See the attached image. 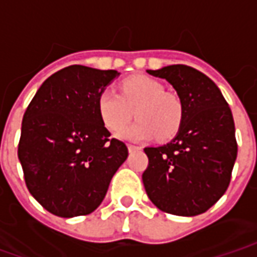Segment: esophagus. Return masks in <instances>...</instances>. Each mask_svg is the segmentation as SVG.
<instances>
[{
    "mask_svg": "<svg viewBox=\"0 0 257 257\" xmlns=\"http://www.w3.org/2000/svg\"><path fill=\"white\" fill-rule=\"evenodd\" d=\"M128 150H129V153H132V151H138V150H140V147H139V146L128 145Z\"/></svg>",
    "mask_w": 257,
    "mask_h": 257,
    "instance_id": "esophagus-1",
    "label": "esophagus"
}]
</instances>
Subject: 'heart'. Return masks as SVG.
I'll return each instance as SVG.
<instances>
[{"instance_id": "obj_1", "label": "heart", "mask_w": 257, "mask_h": 257, "mask_svg": "<svg viewBox=\"0 0 257 257\" xmlns=\"http://www.w3.org/2000/svg\"><path fill=\"white\" fill-rule=\"evenodd\" d=\"M97 108L107 128L117 132L138 117V121L119 132L128 140H143L157 135L168 139L176 134L183 119V104L176 95L167 93L161 82L149 77H132L121 84V95L104 89Z\"/></svg>"}]
</instances>
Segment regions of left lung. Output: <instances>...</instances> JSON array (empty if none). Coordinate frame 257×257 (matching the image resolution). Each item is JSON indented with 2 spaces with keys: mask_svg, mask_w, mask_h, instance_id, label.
Instances as JSON below:
<instances>
[{
  "mask_svg": "<svg viewBox=\"0 0 257 257\" xmlns=\"http://www.w3.org/2000/svg\"><path fill=\"white\" fill-rule=\"evenodd\" d=\"M147 73L172 85L183 104V119L169 143L145 149L146 193L167 213L201 215L230 184L237 158L231 110L215 82L190 66L172 64Z\"/></svg>",
  "mask_w": 257,
  "mask_h": 257,
  "instance_id": "8db88e82",
  "label": "left lung"
}]
</instances>
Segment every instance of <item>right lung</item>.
I'll list each match as a JSON object with an SVG mask.
<instances>
[{"mask_svg":"<svg viewBox=\"0 0 257 257\" xmlns=\"http://www.w3.org/2000/svg\"><path fill=\"white\" fill-rule=\"evenodd\" d=\"M118 75L68 66L44 81L26 110L18 157L30 194L53 215L92 213L128 157L97 108L99 95Z\"/></svg>","mask_w":257,"mask_h":257,"instance_id":"obj_1","label":"right lung"}]
</instances>
